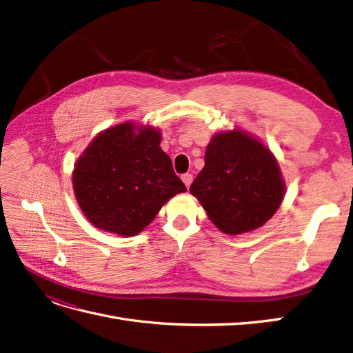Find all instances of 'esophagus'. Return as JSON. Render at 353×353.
<instances>
[{
  "mask_svg": "<svg viewBox=\"0 0 353 353\" xmlns=\"http://www.w3.org/2000/svg\"><path fill=\"white\" fill-rule=\"evenodd\" d=\"M181 179H183V183L185 184V187L190 188L191 183H193V175H191V174H184L183 176H181Z\"/></svg>",
  "mask_w": 353,
  "mask_h": 353,
  "instance_id": "esophagus-1",
  "label": "esophagus"
}]
</instances>
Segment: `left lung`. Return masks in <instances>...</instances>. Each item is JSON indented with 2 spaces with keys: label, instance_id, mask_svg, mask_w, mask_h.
<instances>
[{
  "label": "left lung",
  "instance_id": "1",
  "mask_svg": "<svg viewBox=\"0 0 353 353\" xmlns=\"http://www.w3.org/2000/svg\"><path fill=\"white\" fill-rule=\"evenodd\" d=\"M213 225L239 236L265 225L279 210L285 183L279 162L258 137L239 128L212 135L205 168L190 187Z\"/></svg>",
  "mask_w": 353,
  "mask_h": 353
}]
</instances>
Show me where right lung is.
Here are the masks:
<instances>
[{
    "label": "right lung",
    "mask_w": 353,
    "mask_h": 353,
    "mask_svg": "<svg viewBox=\"0 0 353 353\" xmlns=\"http://www.w3.org/2000/svg\"><path fill=\"white\" fill-rule=\"evenodd\" d=\"M160 141L159 128L126 121L99 132L82 152L72 185L95 228L134 237L150 225L166 201L185 193Z\"/></svg>",
    "instance_id": "right-lung-1"
}]
</instances>
